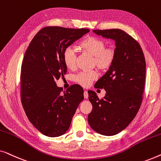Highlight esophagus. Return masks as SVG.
I'll use <instances>...</instances> for the list:
<instances>
[{
	"label": "esophagus",
	"instance_id": "esophagus-1",
	"mask_svg": "<svg viewBox=\"0 0 161 161\" xmlns=\"http://www.w3.org/2000/svg\"><path fill=\"white\" fill-rule=\"evenodd\" d=\"M83 96H84L85 99H87L89 97V94H88L87 91H84V92H83Z\"/></svg>",
	"mask_w": 161,
	"mask_h": 161
}]
</instances>
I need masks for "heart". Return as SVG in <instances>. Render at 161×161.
I'll return each instance as SVG.
<instances>
[{"label":"heart","instance_id":"b5f03b06","mask_svg":"<svg viewBox=\"0 0 161 161\" xmlns=\"http://www.w3.org/2000/svg\"><path fill=\"white\" fill-rule=\"evenodd\" d=\"M105 46L106 42L103 39L95 36L85 37L78 44L81 51L92 56V67H96L103 71L111 67L116 57L115 50ZM63 61L68 69H73L75 67L76 55L71 47H68L64 51ZM96 78V72H83L75 76V81L83 86H88Z\"/></svg>","mask_w":161,"mask_h":161}]
</instances>
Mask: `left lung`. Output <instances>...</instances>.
Segmentation results:
<instances>
[{"label":"left lung","mask_w":161,"mask_h":161,"mask_svg":"<svg viewBox=\"0 0 161 161\" xmlns=\"http://www.w3.org/2000/svg\"><path fill=\"white\" fill-rule=\"evenodd\" d=\"M93 32L115 41L116 57L108 72L95 83L96 88L105 90L104 97L99 99L95 92L88 91L92 105L88 122L97 133L114 136L128 126L140 108L146 61L139 44L124 31L93 30Z\"/></svg>","instance_id":"left-lung-1"}]
</instances>
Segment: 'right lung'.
Wrapping results in <instances>:
<instances>
[{"mask_svg":"<svg viewBox=\"0 0 161 161\" xmlns=\"http://www.w3.org/2000/svg\"><path fill=\"white\" fill-rule=\"evenodd\" d=\"M88 32L86 28L45 27L26 50L21 67L22 104L31 124L46 136L64 134L84 98L80 86L72 85L61 93L56 80L67 73L64 51Z\"/></svg>","mask_w":161,"mask_h":161,"instance_id":"right-lung-1","label":"right lung"}]
</instances>
